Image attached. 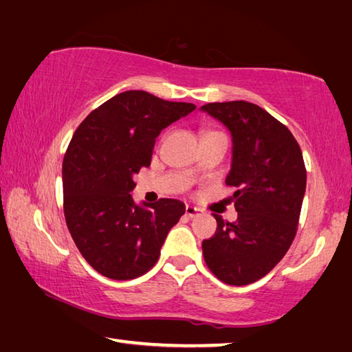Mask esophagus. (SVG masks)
<instances>
[{
    "instance_id": "34e87169",
    "label": "esophagus",
    "mask_w": 352,
    "mask_h": 352,
    "mask_svg": "<svg viewBox=\"0 0 352 352\" xmlns=\"http://www.w3.org/2000/svg\"><path fill=\"white\" fill-rule=\"evenodd\" d=\"M199 208H196V207H192V206H187L186 207V217L187 218H195L196 214H199Z\"/></svg>"
}]
</instances>
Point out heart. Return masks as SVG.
Here are the masks:
<instances>
[{"label":"heart","instance_id":"obj_1","mask_svg":"<svg viewBox=\"0 0 352 352\" xmlns=\"http://www.w3.org/2000/svg\"><path fill=\"white\" fill-rule=\"evenodd\" d=\"M207 133H208V131H207Z\"/></svg>","mask_w":352,"mask_h":352}]
</instances>
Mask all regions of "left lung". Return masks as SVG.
Masks as SVG:
<instances>
[{
	"label": "left lung",
	"instance_id": "left-lung-1",
	"mask_svg": "<svg viewBox=\"0 0 352 352\" xmlns=\"http://www.w3.org/2000/svg\"><path fill=\"white\" fill-rule=\"evenodd\" d=\"M230 129L233 162L227 186L235 223L217 219V232L202 241L212 274L226 285L245 286L267 275L297 233L306 190V166L298 142L286 125L258 104L235 100L201 107Z\"/></svg>",
	"mask_w": 352,
	"mask_h": 352
}]
</instances>
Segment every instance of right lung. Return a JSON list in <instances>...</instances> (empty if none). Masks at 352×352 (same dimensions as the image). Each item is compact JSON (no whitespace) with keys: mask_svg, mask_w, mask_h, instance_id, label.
Here are the masks:
<instances>
[{"mask_svg":"<svg viewBox=\"0 0 352 352\" xmlns=\"http://www.w3.org/2000/svg\"><path fill=\"white\" fill-rule=\"evenodd\" d=\"M195 108L125 91L91 111L74 133L61 166L66 226L82 256L107 278L146 274L166 233L186 213L176 199L139 207L129 193L133 176L150 166L160 131Z\"/></svg>","mask_w":352,"mask_h":352,"instance_id":"1","label":"right lung"}]
</instances>
